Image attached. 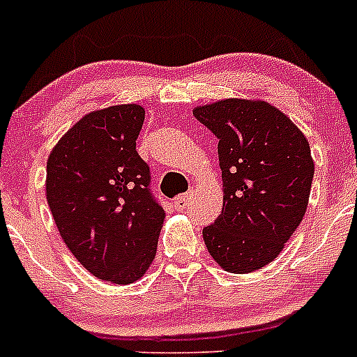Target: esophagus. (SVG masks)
I'll return each instance as SVG.
<instances>
[{"label": "esophagus", "instance_id": "obj_1", "mask_svg": "<svg viewBox=\"0 0 357 357\" xmlns=\"http://www.w3.org/2000/svg\"><path fill=\"white\" fill-rule=\"evenodd\" d=\"M190 200H192V193H185V195L179 197V199L174 200V208L178 212H183L186 207H188Z\"/></svg>", "mask_w": 357, "mask_h": 357}]
</instances>
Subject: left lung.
<instances>
[{
  "label": "left lung",
  "mask_w": 357,
  "mask_h": 357,
  "mask_svg": "<svg viewBox=\"0 0 357 357\" xmlns=\"http://www.w3.org/2000/svg\"><path fill=\"white\" fill-rule=\"evenodd\" d=\"M218 136L222 212L204 228L225 271L252 273L275 261L304 219L314 162L304 132L264 100L225 98L193 109Z\"/></svg>",
  "instance_id": "1"
}]
</instances>
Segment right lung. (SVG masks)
Returning <instances> with one entry per match:
<instances>
[{
	"label": "right lung",
	"mask_w": 357,
	"mask_h": 357,
	"mask_svg": "<svg viewBox=\"0 0 357 357\" xmlns=\"http://www.w3.org/2000/svg\"><path fill=\"white\" fill-rule=\"evenodd\" d=\"M143 121L138 103L89 112L46 164V200L60 236L93 276L115 285L145 276L165 219L136 152Z\"/></svg>",
	"instance_id": "right-lung-1"
}]
</instances>
